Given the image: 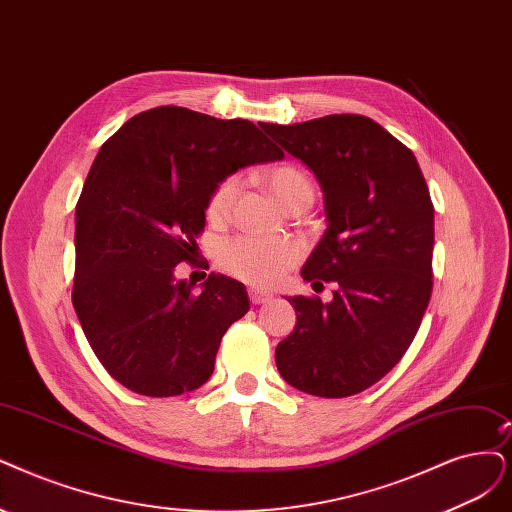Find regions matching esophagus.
Here are the masks:
<instances>
[{"instance_id": "34e87169", "label": "esophagus", "mask_w": 512, "mask_h": 512, "mask_svg": "<svg viewBox=\"0 0 512 512\" xmlns=\"http://www.w3.org/2000/svg\"><path fill=\"white\" fill-rule=\"evenodd\" d=\"M249 299H251V304L259 306V304H266V301H270L272 295L266 291H259V289H249Z\"/></svg>"}]
</instances>
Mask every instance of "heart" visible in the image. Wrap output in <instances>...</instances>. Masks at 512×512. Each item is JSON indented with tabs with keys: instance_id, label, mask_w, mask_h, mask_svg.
I'll return each instance as SVG.
<instances>
[{
	"instance_id": "1",
	"label": "heart",
	"mask_w": 512,
	"mask_h": 512,
	"mask_svg": "<svg viewBox=\"0 0 512 512\" xmlns=\"http://www.w3.org/2000/svg\"><path fill=\"white\" fill-rule=\"evenodd\" d=\"M238 177H225L208 196L206 217L213 223H223L232 215L238 194ZM266 185L276 200L291 208L295 204H312L314 183L304 168L295 164H280L266 173ZM301 259L299 244L293 240H274L259 236H238L225 242L219 251V266L246 285L268 289L282 280Z\"/></svg>"
}]
</instances>
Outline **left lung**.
Listing matches in <instances>:
<instances>
[{
	"instance_id": "8db88e82",
	"label": "left lung",
	"mask_w": 512,
	"mask_h": 512,
	"mask_svg": "<svg viewBox=\"0 0 512 512\" xmlns=\"http://www.w3.org/2000/svg\"><path fill=\"white\" fill-rule=\"evenodd\" d=\"M261 128L316 175L327 232L301 276L333 282L329 304L291 297L297 323L276 346L289 386L325 399L367 390L401 361L432 293L434 206L413 151L371 118L333 113Z\"/></svg>"
}]
</instances>
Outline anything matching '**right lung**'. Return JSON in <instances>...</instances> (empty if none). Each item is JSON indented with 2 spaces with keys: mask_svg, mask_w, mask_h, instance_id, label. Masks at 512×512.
<instances>
[{
  "mask_svg": "<svg viewBox=\"0 0 512 512\" xmlns=\"http://www.w3.org/2000/svg\"><path fill=\"white\" fill-rule=\"evenodd\" d=\"M285 154L249 120L164 105L137 113L99 149L75 206L71 301L113 380L145 396L200 388L227 327L249 312L244 285L194 261L213 189L238 168Z\"/></svg>",
  "mask_w": 512,
  "mask_h": 512,
  "instance_id": "right-lung-1",
  "label": "right lung"
}]
</instances>
